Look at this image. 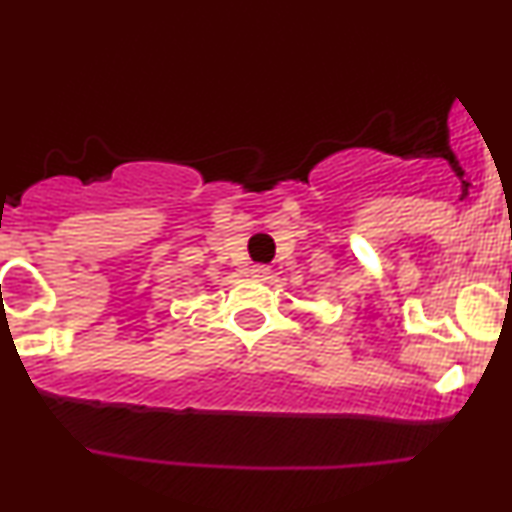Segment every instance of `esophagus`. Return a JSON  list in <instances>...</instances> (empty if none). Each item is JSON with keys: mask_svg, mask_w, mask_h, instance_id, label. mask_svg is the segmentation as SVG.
<instances>
[{"mask_svg": "<svg viewBox=\"0 0 512 512\" xmlns=\"http://www.w3.org/2000/svg\"><path fill=\"white\" fill-rule=\"evenodd\" d=\"M250 272H252V276H257V279H269L272 269H269V264H255V267H252Z\"/></svg>", "mask_w": 512, "mask_h": 512, "instance_id": "1", "label": "esophagus"}]
</instances>
